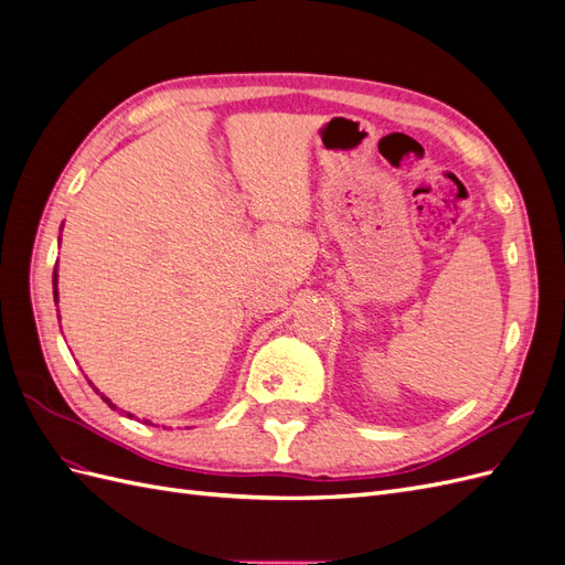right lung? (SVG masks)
<instances>
[{"label": "right lung", "mask_w": 565, "mask_h": 565, "mask_svg": "<svg viewBox=\"0 0 565 565\" xmlns=\"http://www.w3.org/2000/svg\"><path fill=\"white\" fill-rule=\"evenodd\" d=\"M54 299H56V303H58V276H56V270H54ZM89 384H92V382H89ZM92 386H94V384H92ZM94 391L98 393V388H94ZM100 398H104L113 409H117V405H113V403H110V398H106L104 393H100ZM125 415H127V417H134L131 413H125ZM146 422H148V419H146Z\"/></svg>", "instance_id": "right-lung-1"}]
</instances>
